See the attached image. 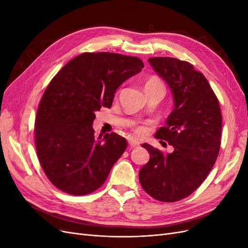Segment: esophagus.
Segmentation results:
<instances>
[{"mask_svg":"<svg viewBox=\"0 0 248 248\" xmlns=\"http://www.w3.org/2000/svg\"><path fill=\"white\" fill-rule=\"evenodd\" d=\"M129 146H130V148H138L140 146V141L137 140H130Z\"/></svg>","mask_w":248,"mask_h":248,"instance_id":"esophagus-1","label":"esophagus"}]
</instances>
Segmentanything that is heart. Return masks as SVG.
Instances as JSON below:
<instances>
[{"label": "heart", "instance_id": "b5f03b06", "mask_svg": "<svg viewBox=\"0 0 248 248\" xmlns=\"http://www.w3.org/2000/svg\"><path fill=\"white\" fill-rule=\"evenodd\" d=\"M145 88L146 89H160V90H162V91H164L163 84L156 78H149L146 82ZM134 132L139 134V136H142V134L146 132V127L145 126H137L136 128H134Z\"/></svg>", "mask_w": 248, "mask_h": 248}]
</instances>
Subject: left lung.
Returning <instances> with one entry per match:
<instances>
[{"label": "left lung", "instance_id": "8db88e82", "mask_svg": "<svg viewBox=\"0 0 248 248\" xmlns=\"http://www.w3.org/2000/svg\"><path fill=\"white\" fill-rule=\"evenodd\" d=\"M148 61L174 97L166 126L155 133L162 146L169 144L174 151L164 154L142 144L150 159L140 170V182L155 200L177 202L196 190L214 166L221 141V111L208 80L190 63L169 57Z\"/></svg>", "mask_w": 248, "mask_h": 248}]
</instances>
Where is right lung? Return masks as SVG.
<instances>
[{
    "instance_id": "1",
    "label": "right lung",
    "mask_w": 248,
    "mask_h": 248,
    "mask_svg": "<svg viewBox=\"0 0 248 248\" xmlns=\"http://www.w3.org/2000/svg\"><path fill=\"white\" fill-rule=\"evenodd\" d=\"M144 68L138 57L114 52H84L52 78L35 119V145L49 181L72 196L98 189L127 148L111 132L98 138L95 111L110 108L117 89Z\"/></svg>"
}]
</instances>
